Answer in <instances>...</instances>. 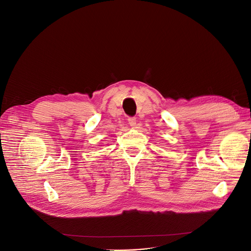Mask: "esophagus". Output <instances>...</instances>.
I'll return each instance as SVG.
<instances>
[{"mask_svg": "<svg viewBox=\"0 0 251 251\" xmlns=\"http://www.w3.org/2000/svg\"><path fill=\"white\" fill-rule=\"evenodd\" d=\"M128 123H129V125L132 127V128H135V126H136V118L135 117H130V118H128Z\"/></svg>", "mask_w": 251, "mask_h": 251, "instance_id": "34e87169", "label": "esophagus"}]
</instances>
